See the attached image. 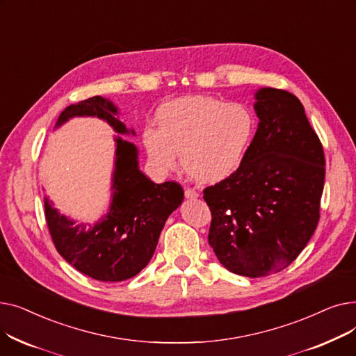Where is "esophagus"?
<instances>
[{
    "label": "esophagus",
    "instance_id": "1",
    "mask_svg": "<svg viewBox=\"0 0 356 356\" xmlns=\"http://www.w3.org/2000/svg\"><path fill=\"white\" fill-rule=\"evenodd\" d=\"M184 196H186V199L193 200V199H197V197H199V193H197L196 191H193V189H186V191H184Z\"/></svg>",
    "mask_w": 356,
    "mask_h": 356
}]
</instances>
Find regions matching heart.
<instances>
[{
    "mask_svg": "<svg viewBox=\"0 0 356 356\" xmlns=\"http://www.w3.org/2000/svg\"><path fill=\"white\" fill-rule=\"evenodd\" d=\"M157 125L143 128L141 141L152 165L172 172L181 153L183 170L197 183L213 184L244 163L255 136V117L242 104L211 97H183L157 111Z\"/></svg>",
    "mask_w": 356,
    "mask_h": 356,
    "instance_id": "heart-1",
    "label": "heart"
}]
</instances>
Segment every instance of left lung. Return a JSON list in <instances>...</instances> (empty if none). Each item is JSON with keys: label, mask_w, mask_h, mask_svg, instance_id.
<instances>
[{"label": "left lung", "mask_w": 356, "mask_h": 356, "mask_svg": "<svg viewBox=\"0 0 356 356\" xmlns=\"http://www.w3.org/2000/svg\"><path fill=\"white\" fill-rule=\"evenodd\" d=\"M257 133L244 163L203 192L212 212L209 245L234 274L266 277L298 257L319 222L323 147L293 93H254Z\"/></svg>", "instance_id": "8db88e82"}]
</instances>
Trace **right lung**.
Here are the masks:
<instances>
[{
  "label": "right lung",
  "mask_w": 356,
  "mask_h": 356,
  "mask_svg": "<svg viewBox=\"0 0 356 356\" xmlns=\"http://www.w3.org/2000/svg\"><path fill=\"white\" fill-rule=\"evenodd\" d=\"M82 117L102 120L120 134L114 136L109 208L95 222L78 223L44 196L47 227L56 250L78 271L98 282H124L149 263L164 223L180 207L184 193L180 184H157L140 170L137 145L121 137L136 136V129L120 121V109L111 99L92 97L69 105L54 129Z\"/></svg>",
  "instance_id": "right-lung-1"
}]
</instances>
